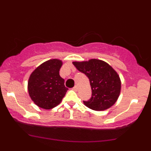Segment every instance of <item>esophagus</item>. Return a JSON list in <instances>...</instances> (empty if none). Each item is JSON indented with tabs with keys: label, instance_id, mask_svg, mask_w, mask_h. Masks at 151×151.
<instances>
[{
	"label": "esophagus",
	"instance_id": "obj_1",
	"mask_svg": "<svg viewBox=\"0 0 151 151\" xmlns=\"http://www.w3.org/2000/svg\"><path fill=\"white\" fill-rule=\"evenodd\" d=\"M72 89L73 90H74V91H77V89H78V87H77V86L76 85V86H74L73 88H72Z\"/></svg>",
	"mask_w": 151,
	"mask_h": 151
}]
</instances>
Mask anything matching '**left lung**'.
I'll return each mask as SVG.
<instances>
[{"label":"left lung","mask_w":151,"mask_h":151,"mask_svg":"<svg viewBox=\"0 0 151 151\" xmlns=\"http://www.w3.org/2000/svg\"><path fill=\"white\" fill-rule=\"evenodd\" d=\"M72 63L89 79L91 97L84 101V105L94 111H104L112 106L121 92V80L117 72L106 62L96 59Z\"/></svg>","instance_id":"left-lung-1"}]
</instances>
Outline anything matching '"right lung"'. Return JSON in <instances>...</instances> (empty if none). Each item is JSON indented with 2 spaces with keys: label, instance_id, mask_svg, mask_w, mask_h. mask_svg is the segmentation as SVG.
Instances as JSON below:
<instances>
[{
  "label": "right lung",
  "instance_id": "add662e5",
  "mask_svg": "<svg viewBox=\"0 0 151 151\" xmlns=\"http://www.w3.org/2000/svg\"><path fill=\"white\" fill-rule=\"evenodd\" d=\"M61 60L53 59L45 62L35 70L28 80L29 95L36 105L51 109L60 104L68 90L60 76Z\"/></svg>",
  "mask_w": 151,
  "mask_h": 151
}]
</instances>
